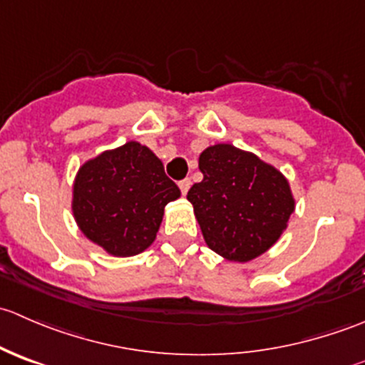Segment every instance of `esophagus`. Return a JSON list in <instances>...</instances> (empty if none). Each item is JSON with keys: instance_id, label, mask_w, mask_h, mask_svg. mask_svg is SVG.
<instances>
[{"instance_id": "34e87169", "label": "esophagus", "mask_w": 365, "mask_h": 365, "mask_svg": "<svg viewBox=\"0 0 365 365\" xmlns=\"http://www.w3.org/2000/svg\"><path fill=\"white\" fill-rule=\"evenodd\" d=\"M178 187H180V190H182L183 196H185V194L189 192V189H190V180H189V178L180 180V182H178Z\"/></svg>"}]
</instances>
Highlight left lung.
<instances>
[{
    "label": "left lung",
    "mask_w": 365,
    "mask_h": 365,
    "mask_svg": "<svg viewBox=\"0 0 365 365\" xmlns=\"http://www.w3.org/2000/svg\"><path fill=\"white\" fill-rule=\"evenodd\" d=\"M203 180L187 200L210 249L227 261L247 263L267 252L288 227L295 210L279 169L233 145L208 146L200 155Z\"/></svg>",
    "instance_id": "left-lung-1"
}]
</instances>
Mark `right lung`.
<instances>
[{"instance_id": "right-lung-1", "label": "right lung", "mask_w": 365, "mask_h": 365, "mask_svg": "<svg viewBox=\"0 0 365 365\" xmlns=\"http://www.w3.org/2000/svg\"><path fill=\"white\" fill-rule=\"evenodd\" d=\"M180 189L159 157L138 141L84 162L76 175L72 212L84 237L118 257L153 244L164 208Z\"/></svg>"}]
</instances>
